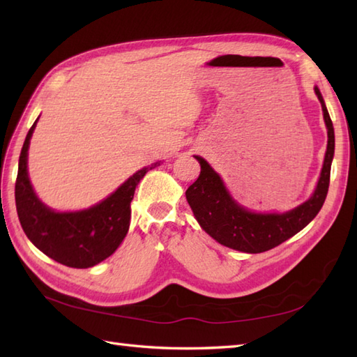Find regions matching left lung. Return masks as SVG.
Returning <instances> with one entry per match:
<instances>
[{"instance_id": "1", "label": "left lung", "mask_w": 357, "mask_h": 357, "mask_svg": "<svg viewBox=\"0 0 357 357\" xmlns=\"http://www.w3.org/2000/svg\"><path fill=\"white\" fill-rule=\"evenodd\" d=\"M314 92L322 105L328 144L316 190L312 198L299 207L285 213H253L231 198L221 176L211 169L206 159L195 156L201 164V174L187 188L185 198L202 230H206L219 244L244 253L267 252L294 236L319 213L330 185L331 161L335 156V128L319 89L314 87Z\"/></svg>"}]
</instances>
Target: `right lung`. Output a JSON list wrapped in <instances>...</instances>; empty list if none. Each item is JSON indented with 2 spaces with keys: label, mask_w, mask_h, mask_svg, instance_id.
<instances>
[{
  "label": "right lung",
  "mask_w": 357,
  "mask_h": 357,
  "mask_svg": "<svg viewBox=\"0 0 357 357\" xmlns=\"http://www.w3.org/2000/svg\"><path fill=\"white\" fill-rule=\"evenodd\" d=\"M36 121L22 144L15 202L22 230L30 242L44 255L67 267L89 268L115 253L130 225V202L135 188L156 164L144 167L128 178L116 192L96 206L58 213L38 199L27 174V150Z\"/></svg>",
  "instance_id": "obj_1"
}]
</instances>
